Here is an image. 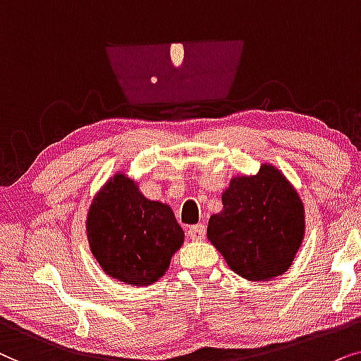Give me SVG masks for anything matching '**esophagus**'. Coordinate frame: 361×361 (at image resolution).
I'll use <instances>...</instances> for the list:
<instances>
[{
    "label": "esophagus",
    "mask_w": 361,
    "mask_h": 361,
    "mask_svg": "<svg viewBox=\"0 0 361 361\" xmlns=\"http://www.w3.org/2000/svg\"><path fill=\"white\" fill-rule=\"evenodd\" d=\"M204 234H206L204 224L191 226V228L188 229V236H190V239H193V241H201V239H204Z\"/></svg>",
    "instance_id": "esophagus-1"
}]
</instances>
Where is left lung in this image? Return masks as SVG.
<instances>
[{
  "label": "left lung",
  "instance_id": "obj_1",
  "mask_svg": "<svg viewBox=\"0 0 361 361\" xmlns=\"http://www.w3.org/2000/svg\"><path fill=\"white\" fill-rule=\"evenodd\" d=\"M223 211L209 218L208 239L247 281H271L292 266L305 231L304 204L290 181L264 163L256 175L234 176Z\"/></svg>",
  "mask_w": 361,
  "mask_h": 361
}]
</instances>
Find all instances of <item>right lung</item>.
I'll list each match as a JSON object with an SVG mask.
<instances>
[{"label":"right lung","instance_id":"add662e5","mask_svg":"<svg viewBox=\"0 0 361 361\" xmlns=\"http://www.w3.org/2000/svg\"><path fill=\"white\" fill-rule=\"evenodd\" d=\"M85 226L104 272L137 287L157 282L185 241L170 206L145 198L125 173L110 178L95 195Z\"/></svg>","mask_w":361,"mask_h":361}]
</instances>
